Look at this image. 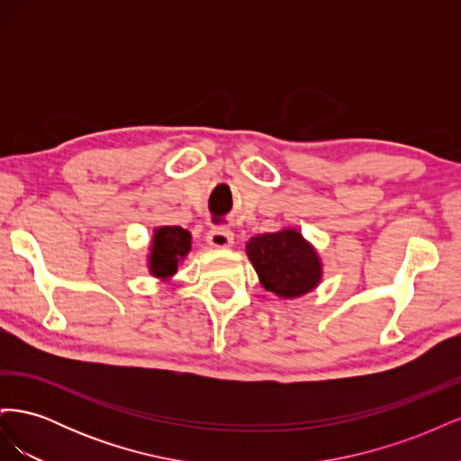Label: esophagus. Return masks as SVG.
Wrapping results in <instances>:
<instances>
[{
    "label": "esophagus",
    "mask_w": 461,
    "mask_h": 461,
    "mask_svg": "<svg viewBox=\"0 0 461 461\" xmlns=\"http://www.w3.org/2000/svg\"><path fill=\"white\" fill-rule=\"evenodd\" d=\"M207 244L213 248H230L234 244V234L227 227H215L207 232Z\"/></svg>",
    "instance_id": "1"
}]
</instances>
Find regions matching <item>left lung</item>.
Wrapping results in <instances>:
<instances>
[{
  "label": "left lung",
  "instance_id": "8db88e82",
  "mask_svg": "<svg viewBox=\"0 0 461 461\" xmlns=\"http://www.w3.org/2000/svg\"><path fill=\"white\" fill-rule=\"evenodd\" d=\"M246 252L265 290L296 298L317 286L321 265L313 248L296 230L265 232L248 242Z\"/></svg>",
  "mask_w": 461,
  "mask_h": 461
}]
</instances>
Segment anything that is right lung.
Returning <instances> with one entry per match:
<instances>
[{
    "label": "right lung",
    "mask_w": 461,
    "mask_h": 461,
    "mask_svg": "<svg viewBox=\"0 0 461 461\" xmlns=\"http://www.w3.org/2000/svg\"><path fill=\"white\" fill-rule=\"evenodd\" d=\"M190 249V234L180 227H161L156 230L149 256V269L156 276H169L178 261Z\"/></svg>",
    "instance_id": "obj_1"
}]
</instances>
